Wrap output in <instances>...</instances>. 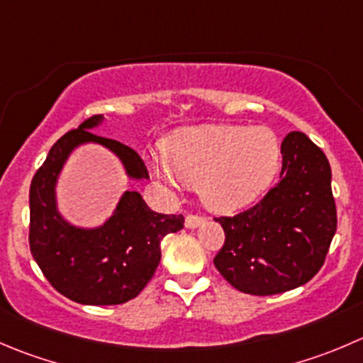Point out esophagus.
Listing matches in <instances>:
<instances>
[{
    "label": "esophagus",
    "mask_w": 363,
    "mask_h": 363,
    "mask_svg": "<svg viewBox=\"0 0 363 363\" xmlns=\"http://www.w3.org/2000/svg\"><path fill=\"white\" fill-rule=\"evenodd\" d=\"M203 221H206V218L200 216V214H188V216H186V227L195 228L199 227V225H202Z\"/></svg>",
    "instance_id": "34e87169"
}]
</instances>
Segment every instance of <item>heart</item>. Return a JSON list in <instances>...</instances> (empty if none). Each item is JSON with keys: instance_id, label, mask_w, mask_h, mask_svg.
I'll return each mask as SVG.
<instances>
[{"instance_id": "1", "label": "heart", "mask_w": 363, "mask_h": 363, "mask_svg": "<svg viewBox=\"0 0 363 363\" xmlns=\"http://www.w3.org/2000/svg\"><path fill=\"white\" fill-rule=\"evenodd\" d=\"M164 181L199 188L202 202L218 213L248 206L273 182L282 147L267 128L196 125L182 128L163 143Z\"/></svg>"}]
</instances>
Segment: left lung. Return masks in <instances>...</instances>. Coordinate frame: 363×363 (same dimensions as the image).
Listing matches in <instances>:
<instances>
[{
  "mask_svg": "<svg viewBox=\"0 0 363 363\" xmlns=\"http://www.w3.org/2000/svg\"><path fill=\"white\" fill-rule=\"evenodd\" d=\"M214 220L225 232L214 266L232 287L271 296L307 284L325 264L337 230L325 152L303 133H289L279 182L255 206Z\"/></svg>",
  "mask_w": 363,
  "mask_h": 363,
  "instance_id": "obj_1",
  "label": "left lung"
}]
</instances>
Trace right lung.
I'll return each instance as SVG.
<instances>
[{
    "instance_id": "right-lung-1",
    "label": "right lung",
    "mask_w": 363,
    "mask_h": 363,
    "mask_svg": "<svg viewBox=\"0 0 363 363\" xmlns=\"http://www.w3.org/2000/svg\"><path fill=\"white\" fill-rule=\"evenodd\" d=\"M103 115L86 118L65 133L49 150L30 186V250L48 282L69 300L83 305H121L133 300L154 277L161 241L184 227L182 214H160L136 191H125L113 216L99 228L83 230L56 211L55 184L74 147L96 142L113 150L135 179H149L136 150L90 129Z\"/></svg>"
}]
</instances>
